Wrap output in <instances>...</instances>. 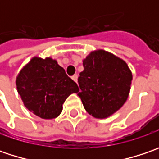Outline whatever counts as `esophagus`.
Segmentation results:
<instances>
[{
	"label": "esophagus",
	"instance_id": "esophagus-1",
	"mask_svg": "<svg viewBox=\"0 0 159 159\" xmlns=\"http://www.w3.org/2000/svg\"><path fill=\"white\" fill-rule=\"evenodd\" d=\"M71 79H72L75 82H77V80H78V75H77V74H74L73 76L71 77Z\"/></svg>",
	"mask_w": 159,
	"mask_h": 159
}]
</instances>
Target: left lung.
Masks as SVG:
<instances>
[{
  "label": "left lung",
  "mask_w": 159,
  "mask_h": 159,
  "mask_svg": "<svg viewBox=\"0 0 159 159\" xmlns=\"http://www.w3.org/2000/svg\"><path fill=\"white\" fill-rule=\"evenodd\" d=\"M78 79V94L85 110L95 119H106L124 105L130 93L133 75L123 59L96 49L83 59Z\"/></svg>",
  "instance_id": "1"
}]
</instances>
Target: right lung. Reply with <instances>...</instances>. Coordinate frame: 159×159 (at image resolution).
I'll use <instances>...</instances> for the list:
<instances>
[{
    "label": "right lung",
    "instance_id": "obj_1",
    "mask_svg": "<svg viewBox=\"0 0 159 159\" xmlns=\"http://www.w3.org/2000/svg\"><path fill=\"white\" fill-rule=\"evenodd\" d=\"M16 86L25 107L44 119L58 117L66 98L80 91L52 57H34L18 72Z\"/></svg>",
    "mask_w": 159,
    "mask_h": 159
}]
</instances>
